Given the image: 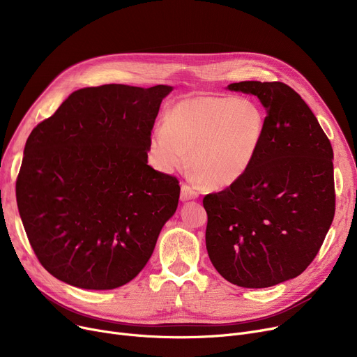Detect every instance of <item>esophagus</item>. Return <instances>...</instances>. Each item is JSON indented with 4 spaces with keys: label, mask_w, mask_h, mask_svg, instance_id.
Returning <instances> with one entry per match:
<instances>
[{
    "label": "esophagus",
    "mask_w": 357,
    "mask_h": 357,
    "mask_svg": "<svg viewBox=\"0 0 357 357\" xmlns=\"http://www.w3.org/2000/svg\"><path fill=\"white\" fill-rule=\"evenodd\" d=\"M199 192L197 191V188L191 183L183 182L181 186V199L182 201H190V199H195L198 198Z\"/></svg>",
    "instance_id": "1"
}]
</instances>
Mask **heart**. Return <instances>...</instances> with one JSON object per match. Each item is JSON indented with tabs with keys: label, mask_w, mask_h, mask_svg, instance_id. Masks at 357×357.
<instances>
[{
	"label": "heart",
	"mask_w": 357,
	"mask_h": 357,
	"mask_svg": "<svg viewBox=\"0 0 357 357\" xmlns=\"http://www.w3.org/2000/svg\"><path fill=\"white\" fill-rule=\"evenodd\" d=\"M265 128V112L252 100L198 96L167 109L163 127L150 136L149 150L162 171L181 166L190 152L198 178L211 188H224L249 171Z\"/></svg>",
	"instance_id": "heart-1"
}]
</instances>
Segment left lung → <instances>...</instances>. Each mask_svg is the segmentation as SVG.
<instances>
[{"mask_svg":"<svg viewBox=\"0 0 357 357\" xmlns=\"http://www.w3.org/2000/svg\"><path fill=\"white\" fill-rule=\"evenodd\" d=\"M227 88L260 100L266 128L249 171L204 197L205 245L229 282L268 288L301 275L323 245L335 211L333 147L287 84L243 81Z\"/></svg>","mask_w":357,"mask_h":357,"instance_id":"obj_1","label":"left lung"}]
</instances>
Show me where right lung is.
I'll return each instance as SVG.
<instances>
[{
    "instance_id": "add662e5",
    "label": "right lung",
    "mask_w": 357,
    "mask_h": 357,
    "mask_svg": "<svg viewBox=\"0 0 357 357\" xmlns=\"http://www.w3.org/2000/svg\"><path fill=\"white\" fill-rule=\"evenodd\" d=\"M172 86L121 84L72 92L30 133L15 197L42 266L82 289L135 279L178 207L179 181L147 165Z\"/></svg>"
}]
</instances>
